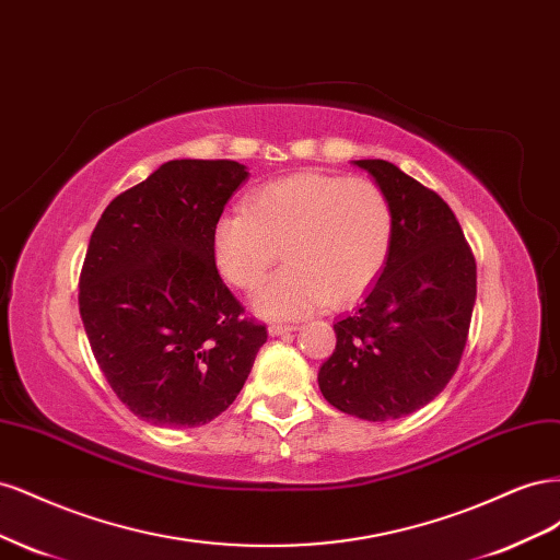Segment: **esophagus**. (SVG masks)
I'll use <instances>...</instances> for the list:
<instances>
[{
    "label": "esophagus",
    "instance_id": "1",
    "mask_svg": "<svg viewBox=\"0 0 560 560\" xmlns=\"http://www.w3.org/2000/svg\"><path fill=\"white\" fill-rule=\"evenodd\" d=\"M290 331H296V325H290V322H270V325H268L270 336H282V334H290Z\"/></svg>",
    "mask_w": 560,
    "mask_h": 560
}]
</instances>
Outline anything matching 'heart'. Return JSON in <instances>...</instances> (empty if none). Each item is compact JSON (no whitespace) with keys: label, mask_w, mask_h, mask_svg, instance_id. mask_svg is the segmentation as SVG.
<instances>
[{"label":"heart","mask_w":560,"mask_h":560,"mask_svg":"<svg viewBox=\"0 0 560 560\" xmlns=\"http://www.w3.org/2000/svg\"><path fill=\"white\" fill-rule=\"evenodd\" d=\"M393 235V202L381 184L301 173L259 186L245 210L219 217L212 254L222 278L249 292L282 252L287 266L254 296V308L264 317H299L360 299L385 268Z\"/></svg>","instance_id":"obj_1"}]
</instances>
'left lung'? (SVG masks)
Wrapping results in <instances>:
<instances>
[{"label":"left lung","instance_id":"1","mask_svg":"<svg viewBox=\"0 0 560 560\" xmlns=\"http://www.w3.org/2000/svg\"><path fill=\"white\" fill-rule=\"evenodd\" d=\"M395 212L393 249L360 308L338 317L319 389L338 411L395 420L430 404L460 366L477 261L444 198L381 159L354 161Z\"/></svg>","mask_w":560,"mask_h":560}]
</instances>
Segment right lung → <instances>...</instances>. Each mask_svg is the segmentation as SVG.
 Here are the masks:
<instances>
[{
  "label": "right lung",
  "mask_w": 560,
  "mask_h": 560,
  "mask_svg": "<svg viewBox=\"0 0 560 560\" xmlns=\"http://www.w3.org/2000/svg\"><path fill=\"white\" fill-rule=\"evenodd\" d=\"M245 177L238 161H167L93 229L83 329L114 395L151 425L196 428L226 411L268 338L212 254L217 219Z\"/></svg>",
  "instance_id": "obj_1"
}]
</instances>
